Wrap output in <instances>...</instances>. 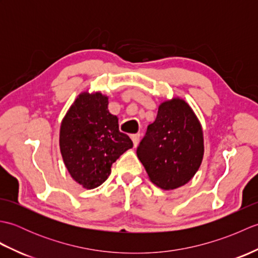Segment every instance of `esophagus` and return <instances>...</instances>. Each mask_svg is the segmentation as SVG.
Here are the masks:
<instances>
[{"mask_svg":"<svg viewBox=\"0 0 258 258\" xmlns=\"http://www.w3.org/2000/svg\"><path fill=\"white\" fill-rule=\"evenodd\" d=\"M140 134H132L131 135V139H132L133 141V144H134V147H136L139 145V142H140Z\"/></svg>","mask_w":258,"mask_h":258,"instance_id":"esophagus-1","label":"esophagus"}]
</instances>
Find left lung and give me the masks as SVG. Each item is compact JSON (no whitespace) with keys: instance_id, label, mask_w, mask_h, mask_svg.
<instances>
[{"instance_id":"8db88e82","label":"left lung","mask_w":258,"mask_h":258,"mask_svg":"<svg viewBox=\"0 0 258 258\" xmlns=\"http://www.w3.org/2000/svg\"><path fill=\"white\" fill-rule=\"evenodd\" d=\"M136 153L160 188L171 190L188 183L204 156L202 125L188 103L179 97L161 103Z\"/></svg>"}]
</instances>
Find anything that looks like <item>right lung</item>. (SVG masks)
Listing matches in <instances>:
<instances>
[{"mask_svg":"<svg viewBox=\"0 0 258 258\" xmlns=\"http://www.w3.org/2000/svg\"><path fill=\"white\" fill-rule=\"evenodd\" d=\"M133 142L119 132L118 118L108 111V96L101 92H82L61 123L59 150L65 167L86 189L103 184L112 164Z\"/></svg>","mask_w":258,"mask_h":258,"instance_id":"obj_1","label":"right lung"}]
</instances>
